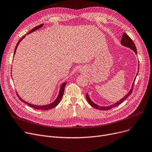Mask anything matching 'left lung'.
I'll return each instance as SVG.
<instances>
[{
  "label": "left lung",
  "instance_id": "1",
  "mask_svg": "<svg viewBox=\"0 0 152 152\" xmlns=\"http://www.w3.org/2000/svg\"><path fill=\"white\" fill-rule=\"evenodd\" d=\"M121 44H122L124 46H125L129 48L130 49H131L132 50H133L134 51V53H136V54H137V49H136V47L134 42H133V40L131 39V38H130V37L126 34H125V33H124V34L122 35V40H121ZM137 74H138V72L137 73ZM137 75H136V76H137ZM135 80H136V79L134 80V82H133V85H132V87H131V88L129 92H128V94H126L123 98H122V99H120L119 102L114 103V104H112V105L109 106H106V107H103V106H98L97 104H95L94 102H92V101H91V99H90V98H89V96H88L87 94H86V99L87 100V102H88V103L91 106H92V107H95L96 109H100V110H108V109H112V108H113V107H115V106H117L119 105L120 104L122 103L125 99H126V98L129 95H130L131 94H132Z\"/></svg>",
  "mask_w": 152,
  "mask_h": 152
}]
</instances>
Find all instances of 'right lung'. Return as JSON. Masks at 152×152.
I'll use <instances>...</instances> for the list:
<instances>
[{
    "mask_svg": "<svg viewBox=\"0 0 152 152\" xmlns=\"http://www.w3.org/2000/svg\"><path fill=\"white\" fill-rule=\"evenodd\" d=\"M43 26V24H40V25H38V26H36L35 27L33 28L31 30H30V31L27 34H28L29 33H31V32L35 31V30H37L38 28H40V27H42ZM24 37H25V36L23 37V38H21V39H20L19 40V42H18V43H17V45H16V47H15V52H14V55H15V53H16V48H17L18 45H19V42H21V40L24 38ZM65 86H66V83H64V84H62L61 85V87H60V92H59L57 98H56V99L54 101V102L53 103H52L51 104H48V105H45V106H37V105H34V104H29V103L26 102L25 101L23 100L21 97L19 96V95H18V94H17V96H18L19 99L20 100H21V102L25 103L26 104H28V105L29 106H30V107H33V108H34V109H39V110H49V109H52V108L56 107L57 105H58V104L59 102H60V101L61 100V99H62V96H63V95H64V90H65Z\"/></svg>",
    "mask_w": 152,
    "mask_h": 152,
    "instance_id": "obj_1",
    "label": "right lung"
}]
</instances>
